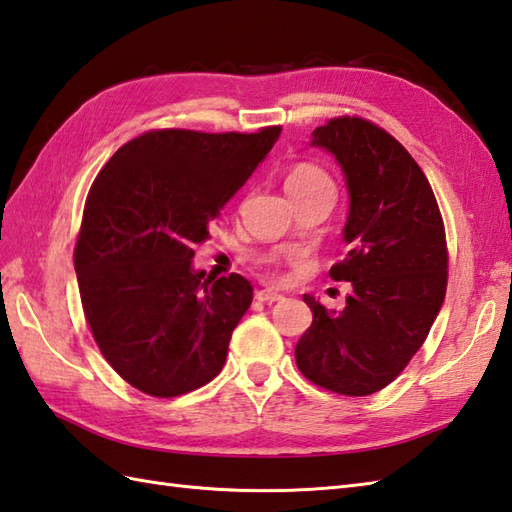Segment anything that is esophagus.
Returning a JSON list of instances; mask_svg holds the SVG:
<instances>
[{
	"label": "esophagus",
	"mask_w": 512,
	"mask_h": 512,
	"mask_svg": "<svg viewBox=\"0 0 512 512\" xmlns=\"http://www.w3.org/2000/svg\"><path fill=\"white\" fill-rule=\"evenodd\" d=\"M257 301L262 303H275V301H281L284 299V295H279V292H275L273 288H264V290H257Z\"/></svg>",
	"instance_id": "esophagus-1"
}]
</instances>
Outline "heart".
Listing matches in <instances>:
<instances>
[{
    "instance_id": "1",
    "label": "heart",
    "mask_w": 512,
    "mask_h": 512,
    "mask_svg": "<svg viewBox=\"0 0 512 512\" xmlns=\"http://www.w3.org/2000/svg\"><path fill=\"white\" fill-rule=\"evenodd\" d=\"M317 182H330V178L325 176V171H321L319 167L314 165H297L295 169H292L288 173L286 178V189H292V187H310V184H317ZM264 264H268L270 259H262Z\"/></svg>"
}]
</instances>
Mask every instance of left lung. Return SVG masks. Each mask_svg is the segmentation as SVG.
<instances>
[{
    "label": "left lung",
    "mask_w": 512,
    "mask_h": 512,
    "mask_svg": "<svg viewBox=\"0 0 512 512\" xmlns=\"http://www.w3.org/2000/svg\"><path fill=\"white\" fill-rule=\"evenodd\" d=\"M343 171L347 255L330 268L350 281L343 310L303 295L312 325L295 347L314 385L345 396L387 387L427 339L447 292V239L436 195L394 136L363 118H332L312 132Z\"/></svg>",
    "instance_id": "obj_1"
}]
</instances>
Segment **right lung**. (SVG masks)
Masks as SVG:
<instances>
[{
    "label": "right lung",
    "instance_id": "right-lung-1",
    "mask_svg": "<svg viewBox=\"0 0 512 512\" xmlns=\"http://www.w3.org/2000/svg\"><path fill=\"white\" fill-rule=\"evenodd\" d=\"M281 134L162 129L107 160L85 202L74 268L85 319L116 374L156 398L222 372L253 286L206 277L193 246Z\"/></svg>",
    "mask_w": 512,
    "mask_h": 512
}]
</instances>
